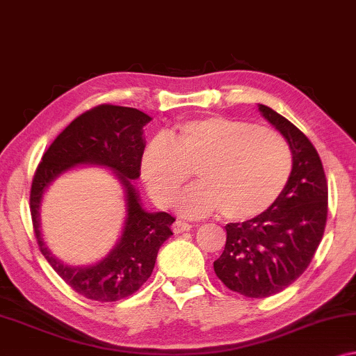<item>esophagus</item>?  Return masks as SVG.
Listing matches in <instances>:
<instances>
[{
    "instance_id": "esophagus-1",
    "label": "esophagus",
    "mask_w": 356,
    "mask_h": 356,
    "mask_svg": "<svg viewBox=\"0 0 356 356\" xmlns=\"http://www.w3.org/2000/svg\"><path fill=\"white\" fill-rule=\"evenodd\" d=\"M190 229H192V225L190 224H187V222H184V220H176L172 224V232L174 233H184V232H188Z\"/></svg>"
}]
</instances>
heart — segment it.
I'll return each instance as SVG.
<instances>
[{
	"mask_svg": "<svg viewBox=\"0 0 356 356\" xmlns=\"http://www.w3.org/2000/svg\"><path fill=\"white\" fill-rule=\"evenodd\" d=\"M291 169V148L277 131L222 116L184 121L169 140L153 139L140 160L142 180L158 204L171 206L195 171L200 182L180 195V214L220 209L230 220H249L272 208Z\"/></svg>",
	"mask_w": 356,
	"mask_h": 356,
	"instance_id": "b5f03b06",
	"label": "heart"
}]
</instances>
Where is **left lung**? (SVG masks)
Here are the masks:
<instances>
[{
	"label": "left lung",
	"mask_w": 356,
	"mask_h": 356,
	"mask_svg": "<svg viewBox=\"0 0 356 356\" xmlns=\"http://www.w3.org/2000/svg\"><path fill=\"white\" fill-rule=\"evenodd\" d=\"M259 110L288 140L293 169L272 208L254 219L225 225L224 252L214 261L217 278L252 299L281 293L305 272L327 217V182L316 148L284 116L262 104Z\"/></svg>",
	"instance_id": "8db88e82"
}]
</instances>
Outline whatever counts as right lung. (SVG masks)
<instances>
[{
  "label": "right lung",
  "mask_w": 356,
  "mask_h": 356,
  "mask_svg": "<svg viewBox=\"0 0 356 356\" xmlns=\"http://www.w3.org/2000/svg\"><path fill=\"white\" fill-rule=\"evenodd\" d=\"M144 111L102 104L84 111L47 148L36 168L30 190V212L40 251L59 277L78 294L97 302H115L134 294L150 278L158 251L172 235L176 220L168 212L142 209L132 180L140 176ZM78 163H95L115 170L127 193V220L120 241L107 258L89 268H70L51 256L39 232V204L44 190L62 172Z\"/></svg>",
  "instance_id": "right-lung-1"
}]
</instances>
